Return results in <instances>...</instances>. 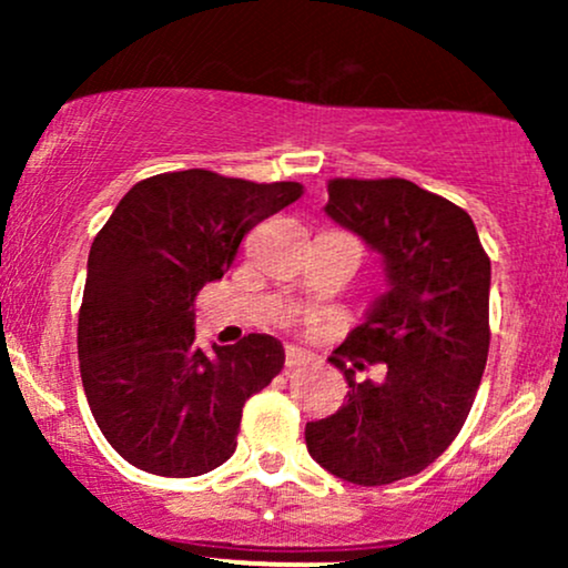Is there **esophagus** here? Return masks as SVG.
Here are the masks:
<instances>
[{
  "label": "esophagus",
  "mask_w": 568,
  "mask_h": 568,
  "mask_svg": "<svg viewBox=\"0 0 568 568\" xmlns=\"http://www.w3.org/2000/svg\"><path fill=\"white\" fill-rule=\"evenodd\" d=\"M312 352L304 349V347H285V368H296V366H304V363L312 361Z\"/></svg>",
  "instance_id": "34e87169"
}]
</instances>
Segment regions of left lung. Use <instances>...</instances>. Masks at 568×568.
I'll use <instances>...</instances> for the list:
<instances>
[{"label":"left lung","instance_id":"obj_1","mask_svg":"<svg viewBox=\"0 0 568 568\" xmlns=\"http://www.w3.org/2000/svg\"><path fill=\"white\" fill-rule=\"evenodd\" d=\"M325 213L379 253L387 291L328 357L347 403L306 422V448L349 484H395L433 465L470 414L491 338V262L473 219L414 181L334 179ZM376 362L382 383L354 382Z\"/></svg>","mask_w":568,"mask_h":568}]
</instances>
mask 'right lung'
<instances>
[{"label":"right lung","mask_w":568,"mask_h":568,"mask_svg":"<svg viewBox=\"0 0 568 568\" xmlns=\"http://www.w3.org/2000/svg\"><path fill=\"white\" fill-rule=\"evenodd\" d=\"M302 192L200 168L160 173L95 234L77 328L82 387L103 438L139 470L194 478L237 448L245 400L280 374L285 349L266 334L200 349L194 298L224 277L258 221Z\"/></svg>","instance_id":"add662e5"}]
</instances>
